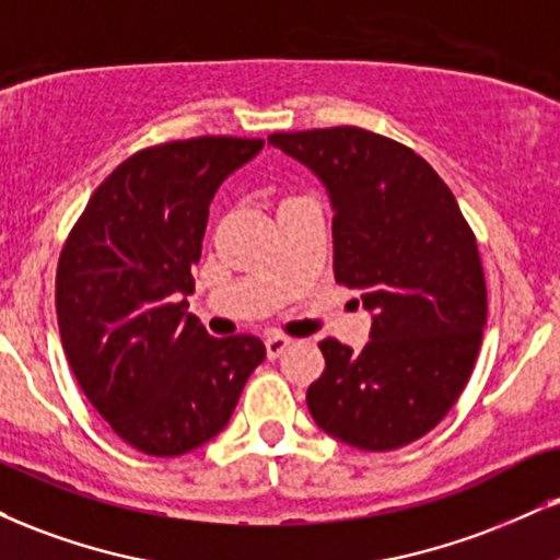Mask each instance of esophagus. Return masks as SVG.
<instances>
[{
    "label": "esophagus",
    "instance_id": "34e87169",
    "mask_svg": "<svg viewBox=\"0 0 560 560\" xmlns=\"http://www.w3.org/2000/svg\"><path fill=\"white\" fill-rule=\"evenodd\" d=\"M289 345H292V339H287V336H281V334L268 336V339H266L268 360H276V357H281V352H284Z\"/></svg>",
    "mask_w": 560,
    "mask_h": 560
}]
</instances>
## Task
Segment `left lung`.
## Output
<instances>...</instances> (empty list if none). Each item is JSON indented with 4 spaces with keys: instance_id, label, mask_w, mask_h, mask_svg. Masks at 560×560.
Returning a JSON list of instances; mask_svg holds the SVG:
<instances>
[{
    "instance_id": "8db88e82",
    "label": "left lung",
    "mask_w": 560,
    "mask_h": 560,
    "mask_svg": "<svg viewBox=\"0 0 560 560\" xmlns=\"http://www.w3.org/2000/svg\"><path fill=\"white\" fill-rule=\"evenodd\" d=\"M268 145L326 187L334 276L373 315L362 352L320 345L310 415L354 448L407 446L448 415L480 352L488 294L472 229L433 166L383 135L331 127L276 132Z\"/></svg>"
}]
</instances>
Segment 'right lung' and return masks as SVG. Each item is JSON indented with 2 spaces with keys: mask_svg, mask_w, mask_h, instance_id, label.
<instances>
[{
  "mask_svg": "<svg viewBox=\"0 0 560 560\" xmlns=\"http://www.w3.org/2000/svg\"><path fill=\"white\" fill-rule=\"evenodd\" d=\"M260 148L208 135L135 153L91 195L59 258L67 362L114 433L148 456L219 435L266 360L258 336L211 339L187 313L213 195Z\"/></svg>",
  "mask_w": 560,
  "mask_h": 560,
  "instance_id": "1",
  "label": "right lung"
}]
</instances>
